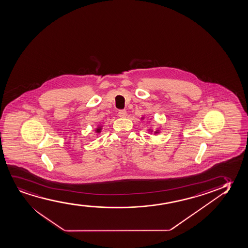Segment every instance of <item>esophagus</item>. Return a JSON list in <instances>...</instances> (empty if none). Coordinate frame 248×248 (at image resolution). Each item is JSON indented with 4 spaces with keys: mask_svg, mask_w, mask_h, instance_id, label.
I'll return each instance as SVG.
<instances>
[{
    "mask_svg": "<svg viewBox=\"0 0 248 248\" xmlns=\"http://www.w3.org/2000/svg\"><path fill=\"white\" fill-rule=\"evenodd\" d=\"M118 116L120 117H125L126 116V111L125 110H121L118 111Z\"/></svg>",
    "mask_w": 248,
    "mask_h": 248,
    "instance_id": "1",
    "label": "esophagus"
}]
</instances>
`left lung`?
Segmentation results:
<instances>
[{"mask_svg":"<svg viewBox=\"0 0 248 248\" xmlns=\"http://www.w3.org/2000/svg\"><path fill=\"white\" fill-rule=\"evenodd\" d=\"M142 118H143V117H142ZM154 133H158V131H156Z\"/></svg>","mask_w":248,"mask_h":248,"instance_id":"obj_1","label":"left lung"}]
</instances>
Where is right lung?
<instances>
[{"instance_id":"right-lung-1","label":"right lung","mask_w":248,"mask_h":248,"mask_svg":"<svg viewBox=\"0 0 248 248\" xmlns=\"http://www.w3.org/2000/svg\"><path fill=\"white\" fill-rule=\"evenodd\" d=\"M100 131H101V126H98L96 130H95V132H97V133H100Z\"/></svg>"}]
</instances>
